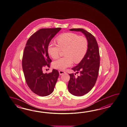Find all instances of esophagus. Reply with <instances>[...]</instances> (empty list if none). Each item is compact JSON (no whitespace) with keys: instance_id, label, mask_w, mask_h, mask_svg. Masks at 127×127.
<instances>
[{"instance_id":"1","label":"esophagus","mask_w":127,"mask_h":127,"mask_svg":"<svg viewBox=\"0 0 127 127\" xmlns=\"http://www.w3.org/2000/svg\"><path fill=\"white\" fill-rule=\"evenodd\" d=\"M59 72L60 75H62L63 74L65 73V71H62V70H59Z\"/></svg>"}]
</instances>
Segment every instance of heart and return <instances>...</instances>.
Returning <instances> with one entry per match:
<instances>
[{"instance_id":"heart-1","label":"heart","mask_w":127,"mask_h":127,"mask_svg":"<svg viewBox=\"0 0 127 127\" xmlns=\"http://www.w3.org/2000/svg\"><path fill=\"white\" fill-rule=\"evenodd\" d=\"M58 45L51 41L48 45L49 54L53 58L58 57L61 49H65V57H60L53 62L56 69L64 70L72 65L73 62L78 63L82 60L87 51L88 40L84 36H79L73 33H66L57 38Z\"/></svg>"}]
</instances>
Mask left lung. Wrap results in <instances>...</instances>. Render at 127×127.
I'll return each instance as SVG.
<instances>
[{"label":"left lung","mask_w":127,"mask_h":127,"mask_svg":"<svg viewBox=\"0 0 127 127\" xmlns=\"http://www.w3.org/2000/svg\"><path fill=\"white\" fill-rule=\"evenodd\" d=\"M70 31L82 32L88 40V50L84 57L78 65L72 68L80 75L76 77L74 74H69L70 79L68 84L70 93L74 96H83L93 88L98 75L100 66L98 46L95 37L84 29H71Z\"/></svg>","instance_id":"left-lung-1"}]
</instances>
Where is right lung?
Segmentation results:
<instances>
[{"mask_svg":"<svg viewBox=\"0 0 127 127\" xmlns=\"http://www.w3.org/2000/svg\"><path fill=\"white\" fill-rule=\"evenodd\" d=\"M61 28L41 29L30 37L24 49L22 68L26 82L34 93L39 96L49 95L53 92L59 73L53 69L47 74L43 72L45 65L50 67L51 60L47 48L51 40Z\"/></svg>","mask_w":127,"mask_h":127,"instance_id":"right-lung-1","label":"right lung"}]
</instances>
